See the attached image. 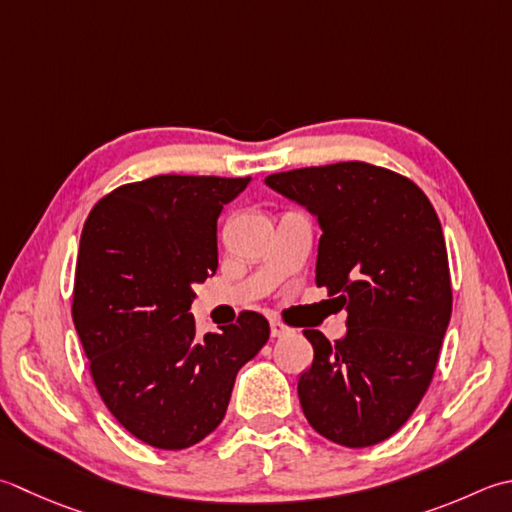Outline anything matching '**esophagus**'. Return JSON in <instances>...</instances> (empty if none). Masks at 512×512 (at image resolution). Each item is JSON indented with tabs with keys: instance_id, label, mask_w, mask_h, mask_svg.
<instances>
[{
	"instance_id": "obj_1",
	"label": "esophagus",
	"mask_w": 512,
	"mask_h": 512,
	"mask_svg": "<svg viewBox=\"0 0 512 512\" xmlns=\"http://www.w3.org/2000/svg\"><path fill=\"white\" fill-rule=\"evenodd\" d=\"M288 333H290V328L286 324L277 322V319H273V322H270V335H273V337H284Z\"/></svg>"
}]
</instances>
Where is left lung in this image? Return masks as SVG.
Listing matches in <instances>:
<instances>
[{
    "label": "left lung",
    "instance_id": "obj_1",
    "mask_svg": "<svg viewBox=\"0 0 512 512\" xmlns=\"http://www.w3.org/2000/svg\"><path fill=\"white\" fill-rule=\"evenodd\" d=\"M266 186L317 217L315 282L348 315L335 344L304 330L315 350L297 382L308 424L339 446L384 442L422 402L453 310L435 208L410 179L364 162L288 170Z\"/></svg>",
    "mask_w": 512,
    "mask_h": 512
}]
</instances>
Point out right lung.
I'll list each match as a JSON object with an SVG mask.
<instances>
[{
    "label": "right lung",
    "instance_id": "add662e5",
    "mask_svg": "<svg viewBox=\"0 0 512 512\" xmlns=\"http://www.w3.org/2000/svg\"><path fill=\"white\" fill-rule=\"evenodd\" d=\"M250 177L159 175L119 186L84 224L73 322L110 413L182 450L222 424L235 377L268 342L264 315L197 335L195 284L217 270V217Z\"/></svg>",
    "mask_w": 512,
    "mask_h": 512
}]
</instances>
